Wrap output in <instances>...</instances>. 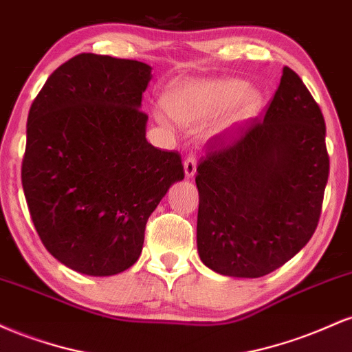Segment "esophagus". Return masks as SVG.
<instances>
[{"mask_svg":"<svg viewBox=\"0 0 352 352\" xmlns=\"http://www.w3.org/2000/svg\"><path fill=\"white\" fill-rule=\"evenodd\" d=\"M184 172L187 179H192L197 173V159L193 155H188L184 162Z\"/></svg>","mask_w":352,"mask_h":352,"instance_id":"esophagus-1","label":"esophagus"}]
</instances>
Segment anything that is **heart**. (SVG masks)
I'll return each instance as SVG.
<instances>
[{
	"instance_id": "obj_1",
	"label": "heart",
	"mask_w": 352,
	"mask_h": 352,
	"mask_svg": "<svg viewBox=\"0 0 352 352\" xmlns=\"http://www.w3.org/2000/svg\"><path fill=\"white\" fill-rule=\"evenodd\" d=\"M162 102L182 127L199 129L212 119L210 137L225 140L256 117L263 106V92L238 78L179 79L165 89ZM155 117L170 129L164 112H157Z\"/></svg>"
}]
</instances>
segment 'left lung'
Instances as JSON below:
<instances>
[{"label": "left lung", "instance_id": "8db88e82", "mask_svg": "<svg viewBox=\"0 0 352 352\" xmlns=\"http://www.w3.org/2000/svg\"><path fill=\"white\" fill-rule=\"evenodd\" d=\"M329 175L326 124L300 76H283L265 119L217 140L197 168V248L215 273L260 278L309 241Z\"/></svg>", "mask_w": 352, "mask_h": 352}]
</instances>
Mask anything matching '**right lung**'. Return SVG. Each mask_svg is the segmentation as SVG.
Returning <instances> with one entry per match:
<instances>
[{
  "label": "right lung",
  "mask_w": 352,
  "mask_h": 352,
  "mask_svg": "<svg viewBox=\"0 0 352 352\" xmlns=\"http://www.w3.org/2000/svg\"><path fill=\"white\" fill-rule=\"evenodd\" d=\"M151 79L140 60L79 54L52 72L30 109L24 197L47 252L78 273L131 268L148 217L184 180L179 153L145 139Z\"/></svg>",
  "instance_id": "add662e5"
}]
</instances>
